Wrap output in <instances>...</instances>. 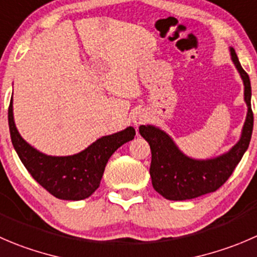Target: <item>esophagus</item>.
Listing matches in <instances>:
<instances>
[{
    "label": "esophagus",
    "mask_w": 257,
    "mask_h": 257,
    "mask_svg": "<svg viewBox=\"0 0 257 257\" xmlns=\"http://www.w3.org/2000/svg\"><path fill=\"white\" fill-rule=\"evenodd\" d=\"M146 120H147V114L144 113L143 110L134 111L133 115H132V121H133V124L136 126L141 125V124H143Z\"/></svg>",
    "instance_id": "34e87169"
}]
</instances>
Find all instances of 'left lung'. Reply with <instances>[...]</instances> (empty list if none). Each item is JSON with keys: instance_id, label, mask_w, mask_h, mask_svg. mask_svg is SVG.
<instances>
[{"instance_id": "left-lung-1", "label": "left lung", "mask_w": 257, "mask_h": 257, "mask_svg": "<svg viewBox=\"0 0 257 257\" xmlns=\"http://www.w3.org/2000/svg\"><path fill=\"white\" fill-rule=\"evenodd\" d=\"M230 52L233 65L242 79L243 99L247 105L241 137L230 151L210 159L191 158L161 128L151 124L139 126V133L151 147L149 173L153 188L167 200L186 201L215 192L227 181L247 151L253 128L250 78L241 66L232 47H230Z\"/></svg>"}]
</instances>
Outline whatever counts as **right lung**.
<instances>
[{
    "label": "right lung",
    "mask_w": 257,
    "mask_h": 257,
    "mask_svg": "<svg viewBox=\"0 0 257 257\" xmlns=\"http://www.w3.org/2000/svg\"><path fill=\"white\" fill-rule=\"evenodd\" d=\"M11 141L17 156L35 181L59 200H85L98 189L111 154L134 139L136 129L128 126L118 133L96 139L88 148L73 156H47L27 143L19 133L14 119L12 99L9 108Z\"/></svg>",
    "instance_id": "obj_1"
}]
</instances>
